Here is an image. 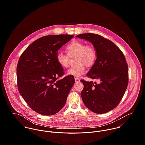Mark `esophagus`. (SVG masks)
I'll use <instances>...</instances> for the list:
<instances>
[{"label":"esophagus","mask_w":145,"mask_h":145,"mask_svg":"<svg viewBox=\"0 0 145 145\" xmlns=\"http://www.w3.org/2000/svg\"><path fill=\"white\" fill-rule=\"evenodd\" d=\"M75 80L76 83H78V82H80V79L79 78H75Z\"/></svg>","instance_id":"34e87169"}]
</instances>
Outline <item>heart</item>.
<instances>
[{
	"label": "heart",
	"instance_id": "heart-1",
	"mask_svg": "<svg viewBox=\"0 0 145 145\" xmlns=\"http://www.w3.org/2000/svg\"><path fill=\"white\" fill-rule=\"evenodd\" d=\"M67 54L58 52L56 59L59 65L63 68L69 66L70 57H75L76 65L71 67L67 71V74L75 78H79L84 74L86 70L85 65L92 66L97 59L96 49L91 45L85 44L83 42L74 40L69 43L66 48Z\"/></svg>",
	"mask_w": 145,
	"mask_h": 145
}]
</instances>
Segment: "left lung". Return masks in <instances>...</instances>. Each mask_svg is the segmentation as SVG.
I'll list each match as a JSON object with an SVG mask.
<instances>
[{"label":"left lung","instance_id":"1","mask_svg":"<svg viewBox=\"0 0 145 145\" xmlns=\"http://www.w3.org/2000/svg\"><path fill=\"white\" fill-rule=\"evenodd\" d=\"M76 37L92 43L97 59L86 76L99 83L81 80V93L85 105L98 114L114 109L121 101L128 84V65L122 51L110 40L94 33H83Z\"/></svg>","mask_w":145,"mask_h":145}]
</instances>
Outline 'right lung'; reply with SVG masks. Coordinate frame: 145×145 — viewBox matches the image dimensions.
Listing matches in <instances>:
<instances>
[{
  "mask_svg": "<svg viewBox=\"0 0 145 145\" xmlns=\"http://www.w3.org/2000/svg\"><path fill=\"white\" fill-rule=\"evenodd\" d=\"M73 35L42 37L22 54L17 66L18 91L28 106L42 115L51 116L65 105L75 83L73 76L60 79L65 72L57 62L58 50Z\"/></svg>",
  "mask_w": 145,
  "mask_h": 145,
  "instance_id": "1",
  "label": "right lung"
}]
</instances>
